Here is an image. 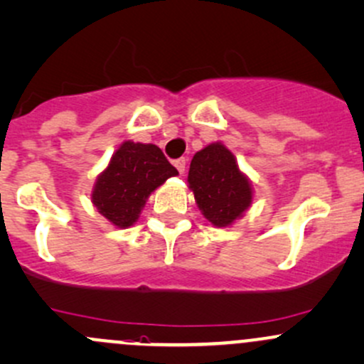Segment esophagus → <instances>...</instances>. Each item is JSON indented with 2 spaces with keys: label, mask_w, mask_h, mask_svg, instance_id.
<instances>
[{
  "label": "esophagus",
  "mask_w": 364,
  "mask_h": 364,
  "mask_svg": "<svg viewBox=\"0 0 364 364\" xmlns=\"http://www.w3.org/2000/svg\"><path fill=\"white\" fill-rule=\"evenodd\" d=\"M174 166H176V169L179 171V174H183L185 173V167H186V159H178V161H174Z\"/></svg>",
  "instance_id": "34e87169"
}]
</instances>
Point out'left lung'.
I'll return each instance as SVG.
<instances>
[{"mask_svg":"<svg viewBox=\"0 0 364 364\" xmlns=\"http://www.w3.org/2000/svg\"><path fill=\"white\" fill-rule=\"evenodd\" d=\"M188 183L202 214L214 226L231 225L252 202L249 179L221 143H210L193 155Z\"/></svg>","mask_w":364,"mask_h":364,"instance_id":"obj_1","label":"left lung"}]
</instances>
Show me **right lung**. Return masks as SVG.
Segmentation results:
<instances>
[{"label":"right lung","instance_id":"right-lung-1","mask_svg":"<svg viewBox=\"0 0 364 364\" xmlns=\"http://www.w3.org/2000/svg\"><path fill=\"white\" fill-rule=\"evenodd\" d=\"M176 174L159 146L124 141L98 176L91 198L112 225L127 228L136 221L151 191Z\"/></svg>","mask_w":364,"mask_h":364}]
</instances>
